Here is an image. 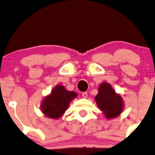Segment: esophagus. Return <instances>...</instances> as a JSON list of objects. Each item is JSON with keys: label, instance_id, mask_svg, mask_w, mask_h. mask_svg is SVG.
<instances>
[{"label": "esophagus", "instance_id": "esophagus-1", "mask_svg": "<svg viewBox=\"0 0 155 155\" xmlns=\"http://www.w3.org/2000/svg\"><path fill=\"white\" fill-rule=\"evenodd\" d=\"M82 97L87 98V92H83V93L82 94Z\"/></svg>", "mask_w": 155, "mask_h": 155}]
</instances>
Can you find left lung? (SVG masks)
I'll use <instances>...</instances> for the list:
<instances>
[{
    "mask_svg": "<svg viewBox=\"0 0 155 155\" xmlns=\"http://www.w3.org/2000/svg\"><path fill=\"white\" fill-rule=\"evenodd\" d=\"M94 100L99 109L109 120L119 116L124 109L122 97L117 94L108 82H102L100 85Z\"/></svg>",
    "mask_w": 155,
    "mask_h": 155,
    "instance_id": "8db88e82",
    "label": "left lung"
}]
</instances>
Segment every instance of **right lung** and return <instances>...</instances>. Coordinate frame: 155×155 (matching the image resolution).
Returning a JSON list of instances; mask_svg holds the SVG:
<instances>
[{"mask_svg":"<svg viewBox=\"0 0 155 155\" xmlns=\"http://www.w3.org/2000/svg\"><path fill=\"white\" fill-rule=\"evenodd\" d=\"M77 97L75 91H70L61 85H57L51 93L43 98L40 109L45 116L58 119L64 114L72 100Z\"/></svg>","mask_w":155,"mask_h":155,"instance_id":"add662e5","label":"right lung"}]
</instances>
